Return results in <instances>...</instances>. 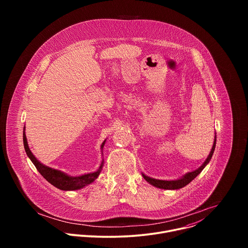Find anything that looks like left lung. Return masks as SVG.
Here are the masks:
<instances>
[{"instance_id": "left-lung-1", "label": "left lung", "mask_w": 248, "mask_h": 248, "mask_svg": "<svg viewBox=\"0 0 248 248\" xmlns=\"http://www.w3.org/2000/svg\"><path fill=\"white\" fill-rule=\"evenodd\" d=\"M216 147V135H215V139H214V143H213V147L211 149L210 154L208 155L207 159L205 160V162L202 164L201 167H199L197 170L187 172L186 173L183 178H181L180 180H175V181H162V180H156V179H152L149 178V176L145 175L144 173H142L144 180H146V182H148L150 185L158 187V188H162V189H179L182 188L186 186H187L191 181H193L196 176L202 171V170L206 167V165L210 162L212 156H213L214 150Z\"/></svg>"}]
</instances>
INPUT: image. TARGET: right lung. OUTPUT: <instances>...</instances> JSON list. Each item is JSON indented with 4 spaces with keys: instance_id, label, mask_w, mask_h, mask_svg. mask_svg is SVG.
<instances>
[{
    "instance_id": "1",
    "label": "right lung",
    "mask_w": 248,
    "mask_h": 248,
    "mask_svg": "<svg viewBox=\"0 0 248 248\" xmlns=\"http://www.w3.org/2000/svg\"><path fill=\"white\" fill-rule=\"evenodd\" d=\"M105 142L106 140L102 143L101 149H103ZM23 145H24V149L27 156L32 161L34 166L36 167L37 170L42 174L43 178L47 182H49L51 185H53L54 186L62 190H77L92 184L98 178V175L101 172V170L103 167V161H102L99 170L94 172H90V173H86L78 176H70L59 170H55L43 165L36 158H35V156L32 154V152L28 147L24 128H23Z\"/></svg>"
}]
</instances>
